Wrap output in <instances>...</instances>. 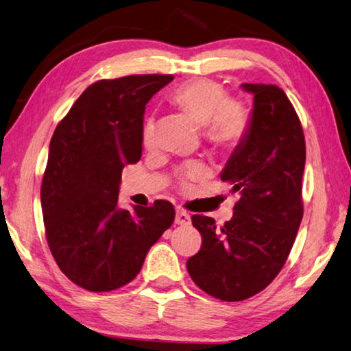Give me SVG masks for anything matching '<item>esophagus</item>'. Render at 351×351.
<instances>
[{
  "label": "esophagus",
  "mask_w": 351,
  "mask_h": 351,
  "mask_svg": "<svg viewBox=\"0 0 351 351\" xmlns=\"http://www.w3.org/2000/svg\"><path fill=\"white\" fill-rule=\"evenodd\" d=\"M176 223L177 226H189V223H191V216H189L186 211L179 208L176 211Z\"/></svg>",
  "instance_id": "1"
}]
</instances>
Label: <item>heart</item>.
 Returning <instances> with one entry per match:
<instances>
[{"label":"heart","mask_w":351,"mask_h":351,"mask_svg":"<svg viewBox=\"0 0 351 351\" xmlns=\"http://www.w3.org/2000/svg\"><path fill=\"white\" fill-rule=\"evenodd\" d=\"M171 102L204 125V136L211 145L233 147L244 140L250 129V107L238 97H227V90L210 79H191L177 87ZM157 136V124L147 118L141 129L143 146L152 149ZM204 174L197 165L183 166L179 177L183 183Z\"/></svg>","instance_id":"b5f03b06"}]
</instances>
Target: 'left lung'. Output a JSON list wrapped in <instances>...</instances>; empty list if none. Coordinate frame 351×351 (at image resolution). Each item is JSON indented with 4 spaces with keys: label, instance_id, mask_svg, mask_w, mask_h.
Returning a JSON list of instances; mask_svg holds the SVG:
<instances>
[{
    "label": "left lung",
    "instance_id": "8db88e82",
    "mask_svg": "<svg viewBox=\"0 0 351 351\" xmlns=\"http://www.w3.org/2000/svg\"><path fill=\"white\" fill-rule=\"evenodd\" d=\"M241 87L254 95L250 129L221 174L239 200L222 227L213 217H191L202 247L186 261L194 283L223 302L245 300L272 283L303 217L306 147L300 119L277 85Z\"/></svg>",
    "mask_w": 351,
    "mask_h": 351
}]
</instances>
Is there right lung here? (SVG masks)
Wrapping results in <instances>:
<instances>
[{"instance_id":"obj_1","label":"right lung","mask_w":351,"mask_h":351,"mask_svg":"<svg viewBox=\"0 0 351 351\" xmlns=\"http://www.w3.org/2000/svg\"><path fill=\"white\" fill-rule=\"evenodd\" d=\"M174 79L134 74L91 84L57 124L40 189L45 233L57 266L91 292L121 288L174 222L168 200L118 206L124 165L141 158L147 101Z\"/></svg>"}]
</instances>
